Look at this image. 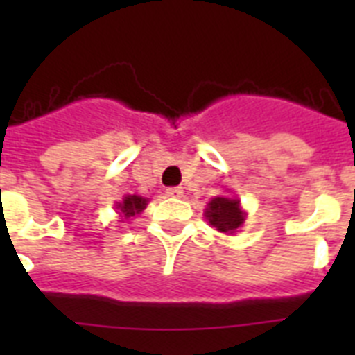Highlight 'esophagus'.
Segmentation results:
<instances>
[{
    "instance_id": "esophagus-1",
    "label": "esophagus",
    "mask_w": 355,
    "mask_h": 355,
    "mask_svg": "<svg viewBox=\"0 0 355 355\" xmlns=\"http://www.w3.org/2000/svg\"><path fill=\"white\" fill-rule=\"evenodd\" d=\"M184 193V190L181 187H171L167 188V196L168 197H181Z\"/></svg>"
}]
</instances>
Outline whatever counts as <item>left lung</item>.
<instances>
[{
  "label": "left lung",
  "mask_w": 355,
  "mask_h": 355,
  "mask_svg": "<svg viewBox=\"0 0 355 355\" xmlns=\"http://www.w3.org/2000/svg\"><path fill=\"white\" fill-rule=\"evenodd\" d=\"M206 218L220 233H234L243 224V213L240 211V200L215 197L206 209Z\"/></svg>",
  "instance_id": "1"
}]
</instances>
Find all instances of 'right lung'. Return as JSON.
Here are the masks:
<instances>
[{"label":"right lung","mask_w":355,"mask_h":355,"mask_svg":"<svg viewBox=\"0 0 355 355\" xmlns=\"http://www.w3.org/2000/svg\"><path fill=\"white\" fill-rule=\"evenodd\" d=\"M146 206H147V199H144V197L128 196V197H124L122 205H119V209H121L122 216L130 218V216H133V215H137V213L142 211Z\"/></svg>","instance_id":"right-lung-1"}]
</instances>
